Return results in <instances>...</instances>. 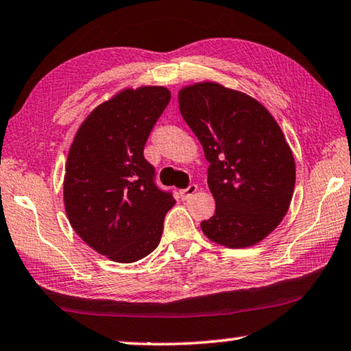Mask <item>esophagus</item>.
Returning <instances> with one entry per match:
<instances>
[{
  "label": "esophagus",
  "instance_id": "obj_1",
  "mask_svg": "<svg viewBox=\"0 0 351 351\" xmlns=\"http://www.w3.org/2000/svg\"><path fill=\"white\" fill-rule=\"evenodd\" d=\"M195 192H197V184H189L186 187V189L180 191V195H181L182 200H187V198H191Z\"/></svg>",
  "mask_w": 351,
  "mask_h": 351
}]
</instances>
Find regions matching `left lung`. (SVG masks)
<instances>
[{"mask_svg":"<svg viewBox=\"0 0 351 351\" xmlns=\"http://www.w3.org/2000/svg\"><path fill=\"white\" fill-rule=\"evenodd\" d=\"M180 110L200 140L216 211L200 226L211 241L249 247L279 226L295 189V160L279 124L247 94L217 83L180 93Z\"/></svg>","mask_w":351,"mask_h":351,"instance_id":"obj_1","label":"left lung"}]
</instances>
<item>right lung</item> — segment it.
<instances>
[{"mask_svg": "<svg viewBox=\"0 0 351 351\" xmlns=\"http://www.w3.org/2000/svg\"><path fill=\"white\" fill-rule=\"evenodd\" d=\"M170 102L162 86L124 90L94 108L67 156L64 205L72 228L99 254L132 263L158 247L175 205L143 149Z\"/></svg>", "mask_w": 351, "mask_h": 351, "instance_id": "add662e5", "label": "right lung"}]
</instances>
